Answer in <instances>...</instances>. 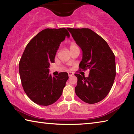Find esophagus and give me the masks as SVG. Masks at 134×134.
<instances>
[{"instance_id": "1", "label": "esophagus", "mask_w": 134, "mask_h": 134, "mask_svg": "<svg viewBox=\"0 0 134 134\" xmlns=\"http://www.w3.org/2000/svg\"><path fill=\"white\" fill-rule=\"evenodd\" d=\"M73 74H74V73L72 72H68V75H69V77L72 76V75H73Z\"/></svg>"}]
</instances>
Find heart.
Returning <instances> with one entry per match:
<instances>
[{
    "mask_svg": "<svg viewBox=\"0 0 134 134\" xmlns=\"http://www.w3.org/2000/svg\"><path fill=\"white\" fill-rule=\"evenodd\" d=\"M77 47H78V46L75 44V43H71V44H70V50H71V49H74V48H77Z\"/></svg>",
    "mask_w": 134,
    "mask_h": 134,
    "instance_id": "1",
    "label": "heart"
}]
</instances>
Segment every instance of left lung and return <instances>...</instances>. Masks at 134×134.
Returning a JSON list of instances; mask_svg holds the SVG:
<instances>
[{
	"instance_id": "1",
	"label": "left lung",
	"mask_w": 134,
	"mask_h": 134,
	"mask_svg": "<svg viewBox=\"0 0 134 134\" xmlns=\"http://www.w3.org/2000/svg\"><path fill=\"white\" fill-rule=\"evenodd\" d=\"M83 51L79 67L89 70L87 77L75 74L77 96L83 102L93 104L105 99L116 76L115 57L108 43L89 28H67Z\"/></svg>"
}]
</instances>
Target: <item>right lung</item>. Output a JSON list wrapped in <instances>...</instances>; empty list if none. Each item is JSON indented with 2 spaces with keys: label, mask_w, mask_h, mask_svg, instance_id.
I'll return each instance as SVG.
<instances>
[{
  "label": "right lung",
  "mask_w": 134,
  "mask_h": 134,
  "mask_svg": "<svg viewBox=\"0 0 134 134\" xmlns=\"http://www.w3.org/2000/svg\"><path fill=\"white\" fill-rule=\"evenodd\" d=\"M70 34L65 28H47L36 35L22 54L19 71L22 87L34 102L42 106L55 103L62 96L68 73L62 72L57 76L49 74L51 63L61 42Z\"/></svg>",
  "instance_id": "right-lung-1"
}]
</instances>
